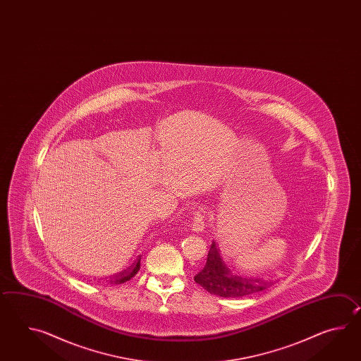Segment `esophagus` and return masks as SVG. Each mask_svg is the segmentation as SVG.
Here are the masks:
<instances>
[{
  "mask_svg": "<svg viewBox=\"0 0 361 361\" xmlns=\"http://www.w3.org/2000/svg\"><path fill=\"white\" fill-rule=\"evenodd\" d=\"M204 221H205V212L202 209H197L195 212V214H193V218H192V231L202 232L204 228H205Z\"/></svg>",
  "mask_w": 361,
  "mask_h": 361,
  "instance_id": "obj_1",
  "label": "esophagus"
}]
</instances>
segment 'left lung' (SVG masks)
Listing matches in <instances>:
<instances>
[{
  "instance_id": "left-lung-1",
  "label": "left lung",
  "mask_w": 361,
  "mask_h": 361,
  "mask_svg": "<svg viewBox=\"0 0 361 361\" xmlns=\"http://www.w3.org/2000/svg\"><path fill=\"white\" fill-rule=\"evenodd\" d=\"M196 284L201 285L207 292L222 298H240L249 294L262 292L274 285L263 279H249L233 275L223 261L219 247L215 243L207 253V264L193 277Z\"/></svg>"
}]
</instances>
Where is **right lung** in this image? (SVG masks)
<instances>
[{"mask_svg": "<svg viewBox=\"0 0 361 361\" xmlns=\"http://www.w3.org/2000/svg\"><path fill=\"white\" fill-rule=\"evenodd\" d=\"M139 269H140V257H139L137 262L131 266V269H123V272H120V274L115 275L114 279L111 280V284H123V283L129 281L130 279H133V277L135 276V275L138 274Z\"/></svg>", "mask_w": 361, "mask_h": 361, "instance_id": "right-lung-1", "label": "right lung"}]
</instances>
